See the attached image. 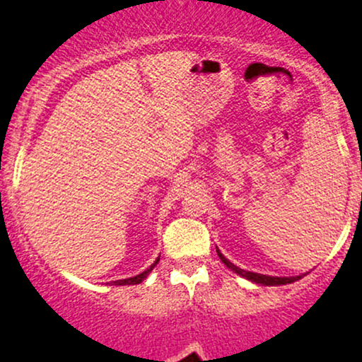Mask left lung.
<instances>
[{
	"label": "left lung",
	"instance_id": "left-lung-1",
	"mask_svg": "<svg viewBox=\"0 0 362 362\" xmlns=\"http://www.w3.org/2000/svg\"><path fill=\"white\" fill-rule=\"evenodd\" d=\"M218 255H219V259H221V262H223L224 265H226L228 269H231V271L238 274V276L245 277V279L257 282V284H264V286H281V284H289V282H294V281L301 279V276H296V277H272V276H264V274L243 271V269L236 267L235 264H231V262L228 260V259H224V255H223V253L219 252V250H218Z\"/></svg>",
	"mask_w": 362,
	"mask_h": 362
}]
</instances>
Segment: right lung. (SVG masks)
Returning <instances> with one entry per match:
<instances>
[{
	"label": "right lung",
	"mask_w": 362,
	"mask_h": 362,
	"mask_svg": "<svg viewBox=\"0 0 362 362\" xmlns=\"http://www.w3.org/2000/svg\"><path fill=\"white\" fill-rule=\"evenodd\" d=\"M158 260H160V259H156V262H155V264L151 265V267L146 269V271H144V272L138 274V276H134V277H129V279H119V281H114V286H129V284H139V282H143L144 279H146V277H148V274L151 272V271H153V267H155V265L158 264Z\"/></svg>",
	"instance_id": "right-lung-1"
}]
</instances>
